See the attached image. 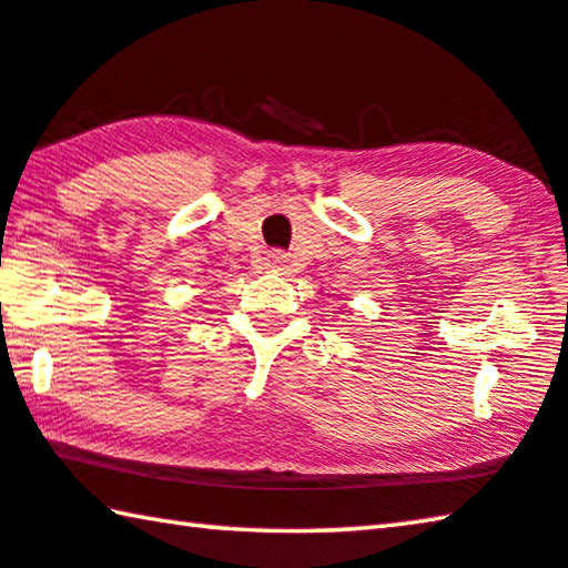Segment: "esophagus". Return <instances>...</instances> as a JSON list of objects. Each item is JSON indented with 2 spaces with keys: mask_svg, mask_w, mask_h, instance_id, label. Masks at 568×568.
<instances>
[{
  "mask_svg": "<svg viewBox=\"0 0 568 568\" xmlns=\"http://www.w3.org/2000/svg\"><path fill=\"white\" fill-rule=\"evenodd\" d=\"M285 263H287V255L283 253V250H271V253H267V257H265V265L275 267V271L285 267Z\"/></svg>",
  "mask_w": 568,
  "mask_h": 568,
  "instance_id": "1",
  "label": "esophagus"
}]
</instances>
